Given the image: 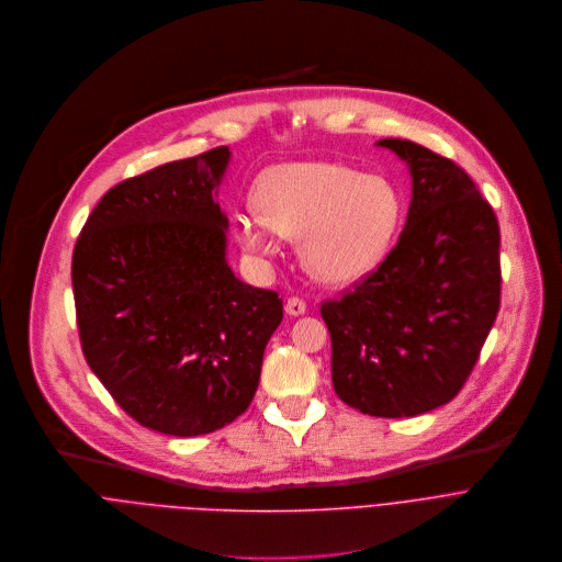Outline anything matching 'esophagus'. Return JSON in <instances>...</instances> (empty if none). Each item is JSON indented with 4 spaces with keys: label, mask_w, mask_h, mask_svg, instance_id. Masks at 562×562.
Segmentation results:
<instances>
[{
    "label": "esophagus",
    "mask_w": 562,
    "mask_h": 562,
    "mask_svg": "<svg viewBox=\"0 0 562 562\" xmlns=\"http://www.w3.org/2000/svg\"><path fill=\"white\" fill-rule=\"evenodd\" d=\"M305 310H307L305 301H301L296 296H290L285 301V314H290V316H301V314H305Z\"/></svg>",
    "instance_id": "obj_1"
}]
</instances>
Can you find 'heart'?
I'll return each instance as SVG.
<instances>
[{"instance_id":"b5f03b06","label":"heart","mask_w":562,"mask_h":562,"mask_svg":"<svg viewBox=\"0 0 562 562\" xmlns=\"http://www.w3.org/2000/svg\"><path fill=\"white\" fill-rule=\"evenodd\" d=\"M255 196L261 212H235L237 241L272 255L279 235L303 239V266L325 285H352L379 270L403 218L390 179L329 161L279 164L261 175Z\"/></svg>"}]
</instances>
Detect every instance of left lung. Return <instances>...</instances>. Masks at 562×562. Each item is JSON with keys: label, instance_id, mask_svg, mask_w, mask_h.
<instances>
[{"label": "left lung", "instance_id": "8db88e82", "mask_svg": "<svg viewBox=\"0 0 562 562\" xmlns=\"http://www.w3.org/2000/svg\"><path fill=\"white\" fill-rule=\"evenodd\" d=\"M412 201L396 248L355 292L325 301L334 392L403 418L450 403L474 370L501 305V231L470 175L407 139Z\"/></svg>", "mask_w": 562, "mask_h": 562}]
</instances>
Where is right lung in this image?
<instances>
[{
  "mask_svg": "<svg viewBox=\"0 0 562 562\" xmlns=\"http://www.w3.org/2000/svg\"><path fill=\"white\" fill-rule=\"evenodd\" d=\"M228 146L110 188L72 252L83 357L110 396L148 429L201 436L241 416L283 318L272 290L228 266L216 194Z\"/></svg>",
  "mask_w": 562,
  "mask_h": 562,
  "instance_id": "obj_1",
  "label": "right lung"
}]
</instances>
